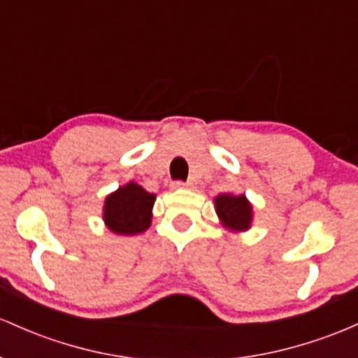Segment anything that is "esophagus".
I'll use <instances>...</instances> for the list:
<instances>
[{
	"label": "esophagus",
	"instance_id": "obj_1",
	"mask_svg": "<svg viewBox=\"0 0 358 358\" xmlns=\"http://www.w3.org/2000/svg\"><path fill=\"white\" fill-rule=\"evenodd\" d=\"M191 182H184V180H174V182L171 184L172 189H182V187H189Z\"/></svg>",
	"mask_w": 358,
	"mask_h": 358
}]
</instances>
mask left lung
<instances>
[{"instance_id": "8db88e82", "label": "left lung", "mask_w": 358, "mask_h": 358, "mask_svg": "<svg viewBox=\"0 0 358 358\" xmlns=\"http://www.w3.org/2000/svg\"><path fill=\"white\" fill-rule=\"evenodd\" d=\"M215 210L220 222L231 231H245L250 228L254 210L245 194H220L215 198Z\"/></svg>"}]
</instances>
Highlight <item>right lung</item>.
<instances>
[{"label": "right lung", "mask_w": 358, "mask_h": 358, "mask_svg": "<svg viewBox=\"0 0 358 358\" xmlns=\"http://www.w3.org/2000/svg\"><path fill=\"white\" fill-rule=\"evenodd\" d=\"M155 194L134 180L106 196L103 220L116 235H138L150 227Z\"/></svg>", "instance_id": "1"}]
</instances>
